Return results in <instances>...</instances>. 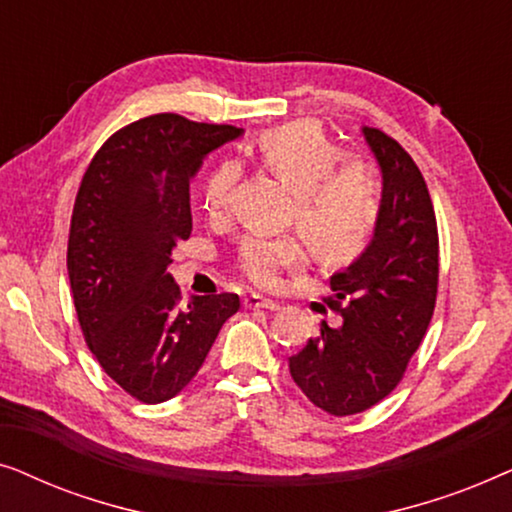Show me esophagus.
<instances>
[{
	"label": "esophagus",
	"instance_id": "esophagus-1",
	"mask_svg": "<svg viewBox=\"0 0 512 512\" xmlns=\"http://www.w3.org/2000/svg\"><path fill=\"white\" fill-rule=\"evenodd\" d=\"M244 307L247 310H279V303L270 298H263V296H256V293H251V296L244 298Z\"/></svg>",
	"mask_w": 512,
	"mask_h": 512
}]
</instances>
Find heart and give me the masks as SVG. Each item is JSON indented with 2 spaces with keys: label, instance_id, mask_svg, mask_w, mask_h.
<instances>
[{
  "label": "heart",
  "instance_id": "obj_1",
  "mask_svg": "<svg viewBox=\"0 0 512 512\" xmlns=\"http://www.w3.org/2000/svg\"><path fill=\"white\" fill-rule=\"evenodd\" d=\"M251 156L291 188V221L319 258L347 261L366 247L380 216L377 179L368 163H338L335 144L319 125L307 121L265 130L251 146ZM237 177L240 167L226 160L202 181L200 207L209 221L226 216ZM305 261L303 242L289 235H249L237 247V268L256 286H275L284 270L300 268Z\"/></svg>",
  "mask_w": 512,
  "mask_h": 512
}]
</instances>
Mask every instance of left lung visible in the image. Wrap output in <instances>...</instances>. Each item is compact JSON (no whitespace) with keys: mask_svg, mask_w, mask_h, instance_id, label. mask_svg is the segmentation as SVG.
I'll use <instances>...</instances> for the list:
<instances>
[{"mask_svg":"<svg viewBox=\"0 0 512 512\" xmlns=\"http://www.w3.org/2000/svg\"><path fill=\"white\" fill-rule=\"evenodd\" d=\"M382 167L375 237L326 298L342 324L289 359L293 382L328 415L373 408L403 380L422 345L438 296V226L426 181L410 153L377 128H363Z\"/></svg>","mask_w":512,"mask_h":512,"instance_id":"left-lung-1","label":"left lung"}]
</instances>
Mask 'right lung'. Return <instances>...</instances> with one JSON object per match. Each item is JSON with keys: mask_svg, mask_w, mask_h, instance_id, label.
I'll return each mask as SVG.
<instances>
[{"mask_svg": "<svg viewBox=\"0 0 512 512\" xmlns=\"http://www.w3.org/2000/svg\"><path fill=\"white\" fill-rule=\"evenodd\" d=\"M235 125L153 114L100 146L76 193L67 272L76 317L104 373L139 403L177 396L198 373L237 293L181 291L167 265L191 237L188 181Z\"/></svg>", "mask_w": 512, "mask_h": 512, "instance_id": "1", "label": "right lung"}]
</instances>
